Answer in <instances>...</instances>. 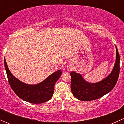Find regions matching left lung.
I'll use <instances>...</instances> for the list:
<instances>
[{
  "mask_svg": "<svg viewBox=\"0 0 124 124\" xmlns=\"http://www.w3.org/2000/svg\"><path fill=\"white\" fill-rule=\"evenodd\" d=\"M116 59L114 68L110 74L98 83H89L86 82L80 74L71 72V89L73 95L82 101H89L98 99L110 92L118 80L120 71V57L116 46Z\"/></svg>",
  "mask_w": 124,
  "mask_h": 124,
  "instance_id": "left-lung-1",
  "label": "left lung"
}]
</instances>
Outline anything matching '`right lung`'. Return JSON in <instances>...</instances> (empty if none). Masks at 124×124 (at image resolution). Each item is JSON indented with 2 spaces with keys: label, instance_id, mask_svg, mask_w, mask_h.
<instances>
[{
  "label": "right lung",
  "instance_id": "obj_1",
  "mask_svg": "<svg viewBox=\"0 0 124 124\" xmlns=\"http://www.w3.org/2000/svg\"><path fill=\"white\" fill-rule=\"evenodd\" d=\"M4 63L10 86L19 98L33 104L44 103L52 98L54 93L55 83L62 74L61 70L51 74L41 83L29 85L20 82L13 76L8 68L5 59Z\"/></svg>",
  "mask_w": 124,
  "mask_h": 124
}]
</instances>
